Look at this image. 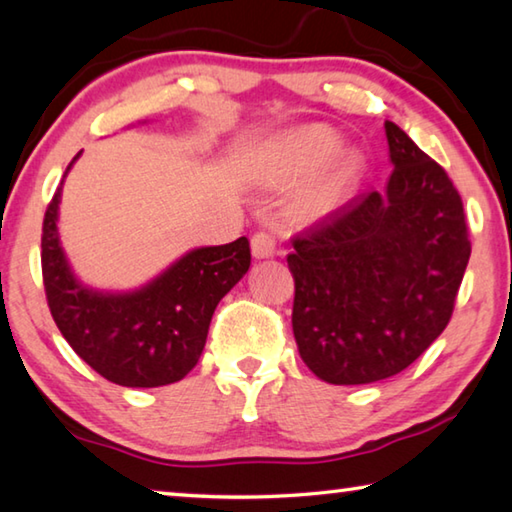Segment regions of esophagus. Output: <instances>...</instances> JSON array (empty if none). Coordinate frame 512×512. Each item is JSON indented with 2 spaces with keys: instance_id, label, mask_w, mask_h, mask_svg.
I'll return each instance as SVG.
<instances>
[{
  "instance_id": "obj_1",
  "label": "esophagus",
  "mask_w": 512,
  "mask_h": 512,
  "mask_svg": "<svg viewBox=\"0 0 512 512\" xmlns=\"http://www.w3.org/2000/svg\"><path fill=\"white\" fill-rule=\"evenodd\" d=\"M250 250L257 259H268L275 255V235L271 230H257L250 239Z\"/></svg>"
}]
</instances>
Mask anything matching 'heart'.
Here are the masks:
<instances>
[{"label":"heart","mask_w":512,"mask_h":512,"mask_svg":"<svg viewBox=\"0 0 512 512\" xmlns=\"http://www.w3.org/2000/svg\"><path fill=\"white\" fill-rule=\"evenodd\" d=\"M339 149V135L323 124L300 126L277 137L268 146L264 155L266 173L273 183H296V180L314 173L322 164H328L316 173L296 196V212L300 216H323L332 212L348 189L350 180L357 171V158L352 153L336 155Z\"/></svg>","instance_id":"obj_1"}]
</instances>
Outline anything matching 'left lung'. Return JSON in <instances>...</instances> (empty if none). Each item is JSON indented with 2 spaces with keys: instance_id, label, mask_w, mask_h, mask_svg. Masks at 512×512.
Listing matches in <instances>:
<instances>
[{
  "instance_id": "left-lung-1",
  "label": "left lung",
  "mask_w": 512,
  "mask_h": 512,
  "mask_svg": "<svg viewBox=\"0 0 512 512\" xmlns=\"http://www.w3.org/2000/svg\"><path fill=\"white\" fill-rule=\"evenodd\" d=\"M395 169L293 237V336L307 368L354 386L409 368L454 314L472 244L447 171L386 121Z\"/></svg>"
}]
</instances>
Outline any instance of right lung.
<instances>
[{
    "instance_id": "add662e5",
    "label": "right lung",
    "mask_w": 512,
    "mask_h": 512,
    "mask_svg": "<svg viewBox=\"0 0 512 512\" xmlns=\"http://www.w3.org/2000/svg\"><path fill=\"white\" fill-rule=\"evenodd\" d=\"M58 203L60 187L42 221L40 259L60 334L112 384L155 388L183 379L201 357L219 300L248 271V239L196 248L144 289L112 296L88 289L69 271L56 230Z\"/></svg>"
}]
</instances>
